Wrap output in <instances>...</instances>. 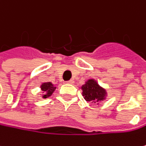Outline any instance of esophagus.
<instances>
[{
    "mask_svg": "<svg viewBox=\"0 0 146 146\" xmlns=\"http://www.w3.org/2000/svg\"><path fill=\"white\" fill-rule=\"evenodd\" d=\"M66 83H67V84H74V80H70L66 81Z\"/></svg>",
    "mask_w": 146,
    "mask_h": 146,
    "instance_id": "34e87169",
    "label": "esophagus"
}]
</instances>
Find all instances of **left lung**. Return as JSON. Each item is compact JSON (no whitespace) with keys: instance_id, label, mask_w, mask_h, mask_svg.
<instances>
[{"instance_id":"left-lung-1","label":"left lung","mask_w":146,"mask_h":146,"mask_svg":"<svg viewBox=\"0 0 146 146\" xmlns=\"http://www.w3.org/2000/svg\"><path fill=\"white\" fill-rule=\"evenodd\" d=\"M82 95L86 101L96 103L106 99V92L104 88L99 86L94 80H89L81 86Z\"/></svg>"}]
</instances>
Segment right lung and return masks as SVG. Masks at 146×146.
<instances>
[{
  "mask_svg": "<svg viewBox=\"0 0 146 146\" xmlns=\"http://www.w3.org/2000/svg\"><path fill=\"white\" fill-rule=\"evenodd\" d=\"M40 88L44 92V94L42 95V98H44V99H46L49 96H51L52 94H53V92L55 91V89H56V87H54V85L52 84L51 82L43 83L40 86Z\"/></svg>",
  "mask_w": 146,
  "mask_h": 146,
  "instance_id": "add662e5",
  "label": "right lung"
}]
</instances>
